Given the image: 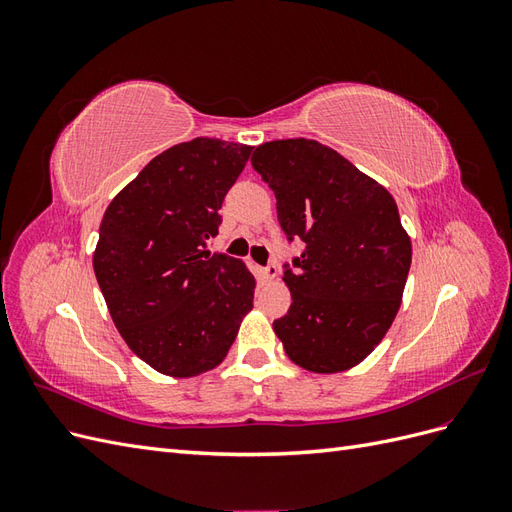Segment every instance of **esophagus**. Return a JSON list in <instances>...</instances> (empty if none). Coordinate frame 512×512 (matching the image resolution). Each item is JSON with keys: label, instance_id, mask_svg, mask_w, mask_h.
<instances>
[{"label": "esophagus", "instance_id": "esophagus-1", "mask_svg": "<svg viewBox=\"0 0 512 512\" xmlns=\"http://www.w3.org/2000/svg\"><path fill=\"white\" fill-rule=\"evenodd\" d=\"M260 275H262V280H267V282H273L275 277H277V267L275 265H269V267H265L260 271Z\"/></svg>", "mask_w": 512, "mask_h": 512}]
</instances>
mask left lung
Segmentation results:
<instances>
[{
    "instance_id": "1",
    "label": "left lung",
    "mask_w": 512,
    "mask_h": 512,
    "mask_svg": "<svg viewBox=\"0 0 512 512\" xmlns=\"http://www.w3.org/2000/svg\"><path fill=\"white\" fill-rule=\"evenodd\" d=\"M252 166L275 192L288 241L305 243L282 277L292 305L275 335L312 374L359 365L391 329L412 262L393 196L309 138L262 143Z\"/></svg>"
}]
</instances>
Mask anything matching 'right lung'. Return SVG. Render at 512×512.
<instances>
[{
    "instance_id": "1",
    "label": "right lung",
    "mask_w": 512,
    "mask_h": 512,
    "mask_svg": "<svg viewBox=\"0 0 512 512\" xmlns=\"http://www.w3.org/2000/svg\"><path fill=\"white\" fill-rule=\"evenodd\" d=\"M252 149L205 136L179 143L104 211L94 271L108 314L138 359L164 376L218 367L254 307L245 262L207 250Z\"/></svg>"
}]
</instances>
